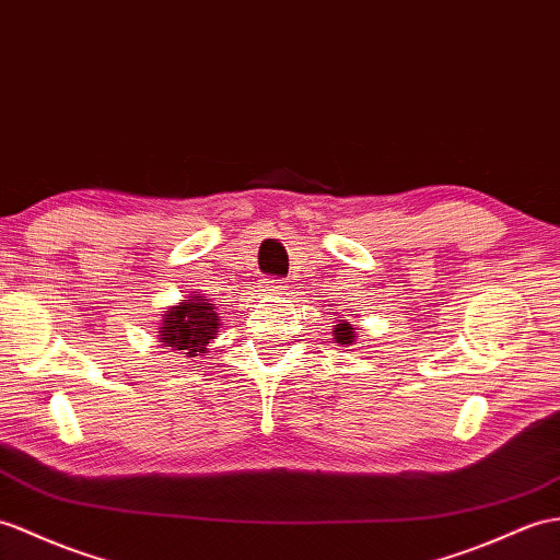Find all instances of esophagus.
I'll use <instances>...</instances> for the list:
<instances>
[{
    "instance_id": "obj_1",
    "label": "esophagus",
    "mask_w": 560,
    "mask_h": 560,
    "mask_svg": "<svg viewBox=\"0 0 560 560\" xmlns=\"http://www.w3.org/2000/svg\"><path fill=\"white\" fill-rule=\"evenodd\" d=\"M259 289H262L265 293H283L285 291V281H281V279H265L262 283H259Z\"/></svg>"
}]
</instances>
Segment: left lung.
Instances as JSON below:
<instances>
[{
  "label": "left lung",
  "instance_id": "obj_1",
  "mask_svg": "<svg viewBox=\"0 0 560 560\" xmlns=\"http://www.w3.org/2000/svg\"><path fill=\"white\" fill-rule=\"evenodd\" d=\"M334 336H336V343H353L355 341V331H353V327H350V324L346 322V319H339V324H336V329H334Z\"/></svg>",
  "mask_w": 560,
  "mask_h": 560
}]
</instances>
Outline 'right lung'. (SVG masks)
<instances>
[{
  "label": "right lung",
  "mask_w": 560,
  "mask_h": 560,
  "mask_svg": "<svg viewBox=\"0 0 560 560\" xmlns=\"http://www.w3.org/2000/svg\"><path fill=\"white\" fill-rule=\"evenodd\" d=\"M164 312L166 315L162 317V327L158 331L160 343L164 348L180 350V355L186 358L205 353V346L214 339L219 329L212 301H207L205 295H188V301L166 307Z\"/></svg>",
  "instance_id": "right-lung-1"
}]
</instances>
